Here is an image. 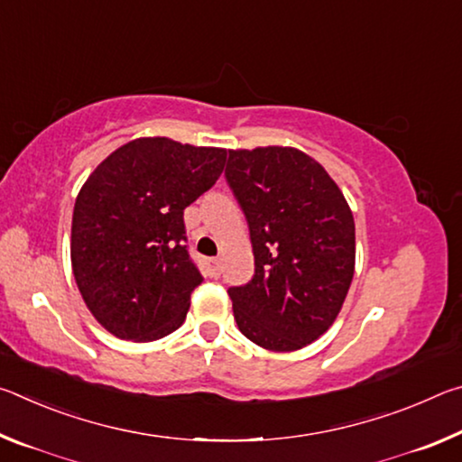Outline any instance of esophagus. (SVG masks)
Instances as JSON below:
<instances>
[{
    "label": "esophagus",
    "instance_id": "esophagus-1",
    "mask_svg": "<svg viewBox=\"0 0 462 462\" xmlns=\"http://www.w3.org/2000/svg\"><path fill=\"white\" fill-rule=\"evenodd\" d=\"M206 273L209 277H220V273H222V263H220V259H206Z\"/></svg>",
    "mask_w": 462,
    "mask_h": 462
}]
</instances>
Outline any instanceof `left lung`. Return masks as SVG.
Listing matches in <instances>:
<instances>
[{
    "instance_id": "left-lung-1",
    "label": "left lung",
    "mask_w": 462,
    "mask_h": 462,
    "mask_svg": "<svg viewBox=\"0 0 462 462\" xmlns=\"http://www.w3.org/2000/svg\"><path fill=\"white\" fill-rule=\"evenodd\" d=\"M226 181L246 217L254 275L230 287L240 332L275 353L318 340L355 275V220L324 167L297 148L228 151Z\"/></svg>"
}]
</instances>
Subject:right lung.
<instances>
[{"label": "right lung", "instance_id": "1", "mask_svg": "<svg viewBox=\"0 0 462 462\" xmlns=\"http://www.w3.org/2000/svg\"><path fill=\"white\" fill-rule=\"evenodd\" d=\"M224 162V148L138 138L85 181L73 209V275L107 332L151 342L185 322L203 277L185 245L183 209L212 189Z\"/></svg>", "mask_w": 462, "mask_h": 462}]
</instances>
